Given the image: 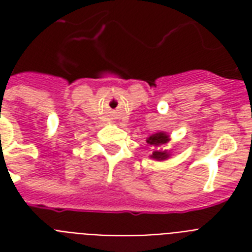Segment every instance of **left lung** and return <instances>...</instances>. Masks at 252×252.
Returning a JSON list of instances; mask_svg holds the SVG:
<instances>
[{"label":"left lung","instance_id":"8db88e82","mask_svg":"<svg viewBox=\"0 0 252 252\" xmlns=\"http://www.w3.org/2000/svg\"><path fill=\"white\" fill-rule=\"evenodd\" d=\"M170 141V136L166 132H157V133L150 134L149 137L146 138V142L154 148L153 154H150V158L154 161H166L171 157V153L168 150L163 149L161 146H165Z\"/></svg>","mask_w":252,"mask_h":252}]
</instances>
